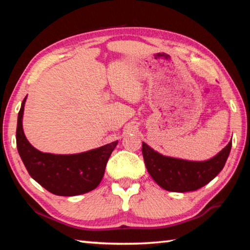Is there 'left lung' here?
<instances>
[{
  "mask_svg": "<svg viewBox=\"0 0 250 250\" xmlns=\"http://www.w3.org/2000/svg\"><path fill=\"white\" fill-rule=\"evenodd\" d=\"M231 141L214 158L206 161H188L162 155L142 142V154L146 170L161 188L170 192H191L203 188L225 166Z\"/></svg>",
  "mask_w": 250,
  "mask_h": 250,
  "instance_id": "1",
  "label": "left lung"
}]
</instances>
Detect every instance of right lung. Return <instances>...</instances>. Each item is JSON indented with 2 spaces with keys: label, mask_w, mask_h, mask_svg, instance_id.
Masks as SVG:
<instances>
[{
  "label": "right lung",
  "mask_w": 250,
  "mask_h": 250,
  "mask_svg": "<svg viewBox=\"0 0 250 250\" xmlns=\"http://www.w3.org/2000/svg\"><path fill=\"white\" fill-rule=\"evenodd\" d=\"M25 97L18 116L16 145L25 167L34 180L59 196L90 192L100 184L105 166L118 141L77 154L44 153L27 141L23 131Z\"/></svg>",
  "instance_id": "obj_1"
}]
</instances>
